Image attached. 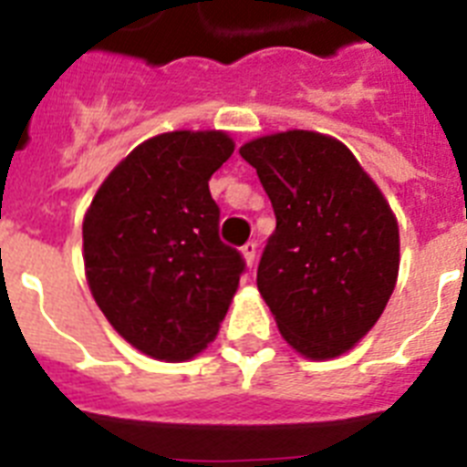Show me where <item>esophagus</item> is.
<instances>
[{
    "label": "esophagus",
    "instance_id": "esophagus-1",
    "mask_svg": "<svg viewBox=\"0 0 467 467\" xmlns=\"http://www.w3.org/2000/svg\"><path fill=\"white\" fill-rule=\"evenodd\" d=\"M242 256H244L246 265L252 268V265L256 264V242H246V244L242 246Z\"/></svg>",
    "mask_w": 467,
    "mask_h": 467
}]
</instances>
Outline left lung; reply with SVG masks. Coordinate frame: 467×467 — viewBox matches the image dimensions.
I'll return each instance as SVG.
<instances>
[{"label": "left lung", "instance_id": "8db88e82", "mask_svg": "<svg viewBox=\"0 0 467 467\" xmlns=\"http://www.w3.org/2000/svg\"><path fill=\"white\" fill-rule=\"evenodd\" d=\"M275 211L256 273L277 330L304 358L347 354L385 311L399 277V225L347 144L287 130L240 147Z\"/></svg>", "mask_w": 467, "mask_h": 467}]
</instances>
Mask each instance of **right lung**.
<instances>
[{
    "mask_svg": "<svg viewBox=\"0 0 467 467\" xmlns=\"http://www.w3.org/2000/svg\"><path fill=\"white\" fill-rule=\"evenodd\" d=\"M223 130L149 137L101 182L82 221L85 277L111 327L156 360H190L221 330L244 270L218 237L209 180Z\"/></svg>",
    "mask_w": 467,
    "mask_h": 467,
    "instance_id": "add662e5",
    "label": "right lung"
}]
</instances>
